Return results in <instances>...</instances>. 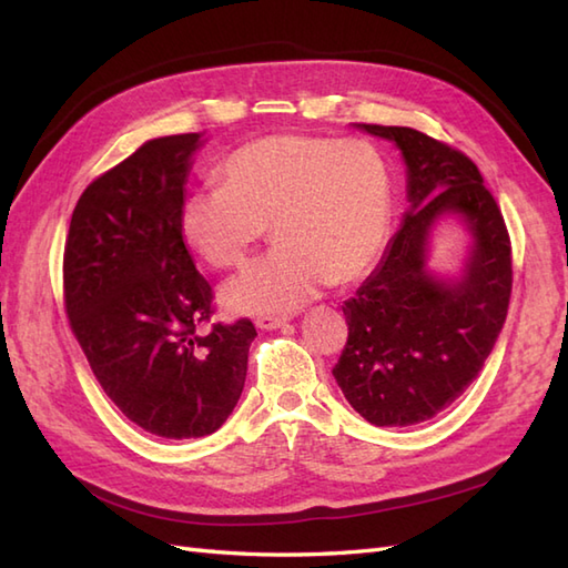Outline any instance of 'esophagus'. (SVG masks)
Masks as SVG:
<instances>
[{"label": "esophagus", "instance_id": "34e87169", "mask_svg": "<svg viewBox=\"0 0 568 568\" xmlns=\"http://www.w3.org/2000/svg\"><path fill=\"white\" fill-rule=\"evenodd\" d=\"M287 322L291 320L281 317V315H261V317H256V327L258 329H281Z\"/></svg>", "mask_w": 568, "mask_h": 568}]
</instances>
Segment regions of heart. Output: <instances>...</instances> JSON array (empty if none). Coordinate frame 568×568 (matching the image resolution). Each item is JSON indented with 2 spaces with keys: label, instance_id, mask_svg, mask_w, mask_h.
<instances>
[{
  "label": "heart",
  "instance_id": "1",
  "mask_svg": "<svg viewBox=\"0 0 568 568\" xmlns=\"http://www.w3.org/2000/svg\"><path fill=\"white\" fill-rule=\"evenodd\" d=\"M222 187L190 192L180 234L216 271L244 265L268 232L281 241L222 287L239 315L293 312L327 283H352L383 248L393 178L364 139L268 134L226 155Z\"/></svg>",
  "mask_w": 568,
  "mask_h": 568
}]
</instances>
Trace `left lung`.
Here are the masks:
<instances>
[{"mask_svg":"<svg viewBox=\"0 0 568 568\" xmlns=\"http://www.w3.org/2000/svg\"><path fill=\"white\" fill-rule=\"evenodd\" d=\"M393 141L407 173L405 220L354 297L334 378L376 427L419 425L449 407L484 368L508 317L510 236L476 163L407 126L358 124ZM456 215L471 244L452 278L428 268L433 226Z\"/></svg>","mask_w":568,"mask_h":568,"instance_id":"obj_1","label":"left lung"}]
</instances>
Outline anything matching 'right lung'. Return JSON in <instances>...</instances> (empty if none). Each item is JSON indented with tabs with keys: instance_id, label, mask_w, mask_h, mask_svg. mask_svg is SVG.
Here are the masks:
<instances>
[{
	"instance_id": "right-lung-1",
	"label": "right lung",
	"mask_w": 568,
	"mask_h": 568,
	"mask_svg": "<svg viewBox=\"0 0 568 568\" xmlns=\"http://www.w3.org/2000/svg\"><path fill=\"white\" fill-rule=\"evenodd\" d=\"M202 134L151 139L82 192L63 256L70 327L110 400L155 437L220 429L246 381L248 320L212 324V287L180 234Z\"/></svg>"
}]
</instances>
